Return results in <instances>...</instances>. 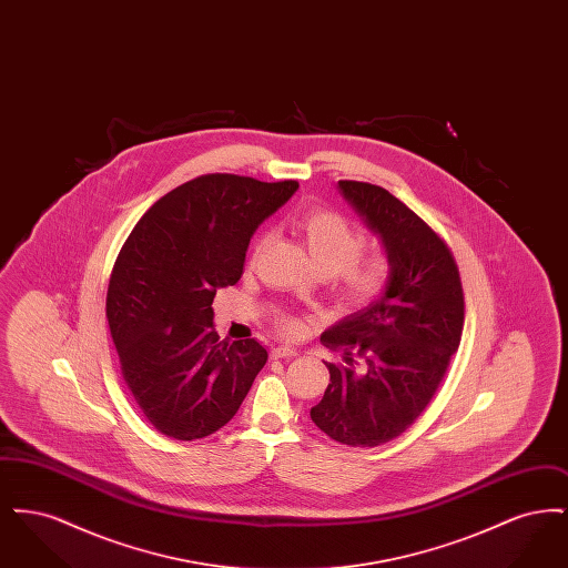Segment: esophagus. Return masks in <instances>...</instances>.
<instances>
[{
	"label": "esophagus",
	"instance_id": "obj_1",
	"mask_svg": "<svg viewBox=\"0 0 568 568\" xmlns=\"http://www.w3.org/2000/svg\"><path fill=\"white\" fill-rule=\"evenodd\" d=\"M296 349L290 347V345H278V347L272 349V357H274V359H278V357H296Z\"/></svg>",
	"mask_w": 568,
	"mask_h": 568
}]
</instances>
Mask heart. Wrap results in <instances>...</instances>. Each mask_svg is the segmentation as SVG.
Wrapping results in <instances>:
<instances>
[{"mask_svg": "<svg viewBox=\"0 0 568 568\" xmlns=\"http://www.w3.org/2000/svg\"><path fill=\"white\" fill-rule=\"evenodd\" d=\"M294 232L304 243L311 260L324 274H336L341 294L352 302H371L387 287L389 262L375 253L362 257L366 236L349 219L325 209H308L294 219ZM264 239L253 244V257L260 253ZM276 325L287 336H300L311 320L294 313H278Z\"/></svg>", "mask_w": 568, "mask_h": 568, "instance_id": "b5f03b06", "label": "heart"}]
</instances>
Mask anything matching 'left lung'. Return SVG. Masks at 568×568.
<instances>
[{
	"mask_svg": "<svg viewBox=\"0 0 568 568\" xmlns=\"http://www.w3.org/2000/svg\"><path fill=\"white\" fill-rule=\"evenodd\" d=\"M389 262L387 287L368 306L322 334L341 349L311 419L329 438L377 447L405 433L433 400L464 325L458 266L443 239L398 197L377 185L338 181Z\"/></svg>",
	"mask_w": 568,
	"mask_h": 568,
	"instance_id": "1",
	"label": "left lung"
}]
</instances>
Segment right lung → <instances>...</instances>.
I'll return each instance as SVG.
<instances>
[{
	"instance_id": "right-lung-1",
	"label": "right lung",
	"mask_w": 568,
	"mask_h": 568,
	"mask_svg": "<svg viewBox=\"0 0 568 568\" xmlns=\"http://www.w3.org/2000/svg\"><path fill=\"white\" fill-rule=\"evenodd\" d=\"M204 174L160 197L135 223L110 274L106 317L121 371L144 417L176 440L223 428L243 405L268 352L219 341L216 290L236 285L253 232L294 193Z\"/></svg>"
}]
</instances>
